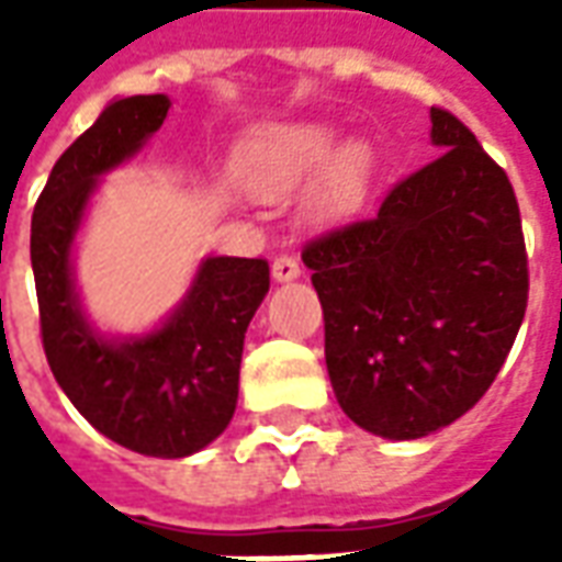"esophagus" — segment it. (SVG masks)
<instances>
[{"label":"esophagus","instance_id":"esophagus-1","mask_svg":"<svg viewBox=\"0 0 562 562\" xmlns=\"http://www.w3.org/2000/svg\"><path fill=\"white\" fill-rule=\"evenodd\" d=\"M270 270H273V280L277 282H289L301 277V265H297V258L294 256L273 258V268Z\"/></svg>","mask_w":562,"mask_h":562}]
</instances>
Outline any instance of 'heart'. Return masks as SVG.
I'll return each instance as SVG.
<instances>
[{"label":"heart","instance_id":"heart-1","mask_svg":"<svg viewBox=\"0 0 562 562\" xmlns=\"http://www.w3.org/2000/svg\"><path fill=\"white\" fill-rule=\"evenodd\" d=\"M337 147L340 135L334 128L318 123H280L261 128L246 140L237 171L252 195L280 201L297 192L325 167L310 192V213L337 216L364 195L370 177V156L361 144L340 149L334 157Z\"/></svg>","mask_w":562,"mask_h":562}]
</instances>
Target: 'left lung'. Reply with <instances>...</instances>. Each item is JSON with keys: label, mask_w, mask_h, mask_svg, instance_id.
I'll list each match as a JSON object with an SVG mask.
<instances>
[{"label": "left lung", "mask_w": 562, "mask_h": 562, "mask_svg": "<svg viewBox=\"0 0 562 562\" xmlns=\"http://www.w3.org/2000/svg\"><path fill=\"white\" fill-rule=\"evenodd\" d=\"M439 156L389 189L376 216L304 246L342 413L418 439L482 401L527 313L530 270L506 171L446 108Z\"/></svg>", "instance_id": "8db88e82"}]
</instances>
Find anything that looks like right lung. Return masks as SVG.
Wrapping results in <instances>:
<instances>
[{"mask_svg": "<svg viewBox=\"0 0 562 562\" xmlns=\"http://www.w3.org/2000/svg\"><path fill=\"white\" fill-rule=\"evenodd\" d=\"M168 95L111 102L56 159L32 213V273L47 364L87 422L147 458H186L228 427L249 322L270 289L265 258H207L173 316L138 340L99 337L71 282V240L104 171L165 123Z\"/></svg>", "mask_w": 562, "mask_h": 562, "instance_id": "right-lung-1", "label": "right lung"}]
</instances>
